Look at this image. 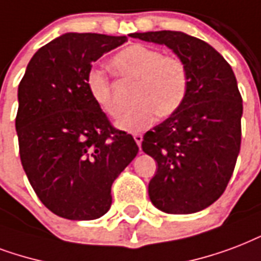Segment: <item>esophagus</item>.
<instances>
[{"instance_id":"esophagus-1","label":"esophagus","mask_w":261,"mask_h":261,"mask_svg":"<svg viewBox=\"0 0 261 261\" xmlns=\"http://www.w3.org/2000/svg\"><path fill=\"white\" fill-rule=\"evenodd\" d=\"M133 137H134L137 145H138V146H141V144H142V139H144L142 134H134V135H133Z\"/></svg>"}]
</instances>
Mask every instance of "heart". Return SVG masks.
Returning a JSON list of instances; mask_svg holds the SVG:
<instances>
[{
    "mask_svg": "<svg viewBox=\"0 0 261 261\" xmlns=\"http://www.w3.org/2000/svg\"><path fill=\"white\" fill-rule=\"evenodd\" d=\"M112 65L120 75L138 81L134 99L138 104L117 119L116 126L127 133H139L153 126L157 115L171 116L178 111L189 90V69L178 56L164 55L154 47L135 43L113 56ZM86 87L95 104L109 116L122 108L113 97L108 76L99 69L87 71Z\"/></svg>",
    "mask_w": 261,
    "mask_h": 261,
    "instance_id": "heart-1",
    "label": "heart"
}]
</instances>
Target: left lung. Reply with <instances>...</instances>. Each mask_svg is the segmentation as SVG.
Masks as SVG:
<instances>
[{"instance_id":"left-lung-1","label":"left lung","mask_w":261,"mask_h":261,"mask_svg":"<svg viewBox=\"0 0 261 261\" xmlns=\"http://www.w3.org/2000/svg\"><path fill=\"white\" fill-rule=\"evenodd\" d=\"M166 45L189 69L182 107L144 135L142 150L157 163L149 198L174 215L208 208L223 194L241 148L242 98L236 75L223 56L180 31L131 35Z\"/></svg>"}]
</instances>
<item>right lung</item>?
Returning <instances> with one entry per match:
<instances>
[{
	"label": "right lung",
	"instance_id": "obj_1",
	"mask_svg": "<svg viewBox=\"0 0 261 261\" xmlns=\"http://www.w3.org/2000/svg\"><path fill=\"white\" fill-rule=\"evenodd\" d=\"M124 42V35L63 34L33 56L19 85L21 166L38 198L61 218L107 214L113 180L138 153L131 134L109 123L86 87L91 63Z\"/></svg>",
	"mask_w": 261,
	"mask_h": 261
}]
</instances>
